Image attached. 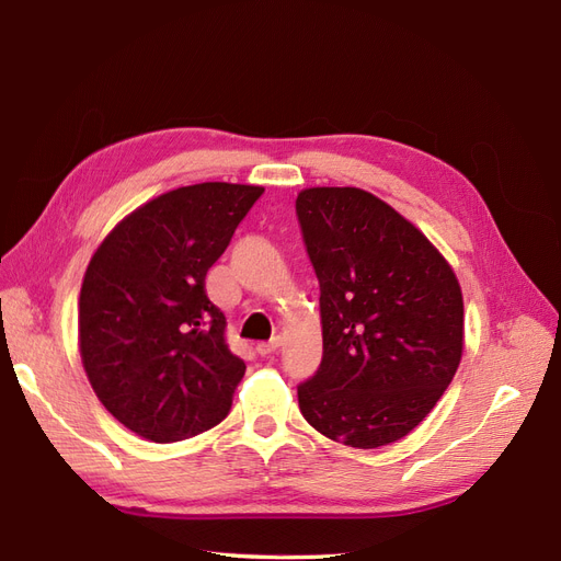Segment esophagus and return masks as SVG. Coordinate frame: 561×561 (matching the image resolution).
<instances>
[{
    "mask_svg": "<svg viewBox=\"0 0 561 561\" xmlns=\"http://www.w3.org/2000/svg\"><path fill=\"white\" fill-rule=\"evenodd\" d=\"M280 345H283L280 337H273V340H268V343H256V354H262V357H268V354L276 352Z\"/></svg>",
    "mask_w": 561,
    "mask_h": 561,
    "instance_id": "obj_1",
    "label": "esophagus"
}]
</instances>
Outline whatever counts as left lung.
<instances>
[{"label":"left lung","mask_w":561,"mask_h":561,"mask_svg":"<svg viewBox=\"0 0 561 561\" xmlns=\"http://www.w3.org/2000/svg\"><path fill=\"white\" fill-rule=\"evenodd\" d=\"M297 221L321 288L323 357L299 412L335 443L404 438L453 383L463 350L455 271L419 228L359 187H309Z\"/></svg>","instance_id":"8db88e82"}]
</instances>
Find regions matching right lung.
<instances>
[{
  "instance_id": "right-lung-1",
  "label": "right lung",
  "mask_w": 561,
  "mask_h": 561,
  "mask_svg": "<svg viewBox=\"0 0 561 561\" xmlns=\"http://www.w3.org/2000/svg\"><path fill=\"white\" fill-rule=\"evenodd\" d=\"M264 187L199 183L142 204L104 238L80 288L78 340L106 412L152 443L221 423L244 376L204 288Z\"/></svg>"
}]
</instances>
